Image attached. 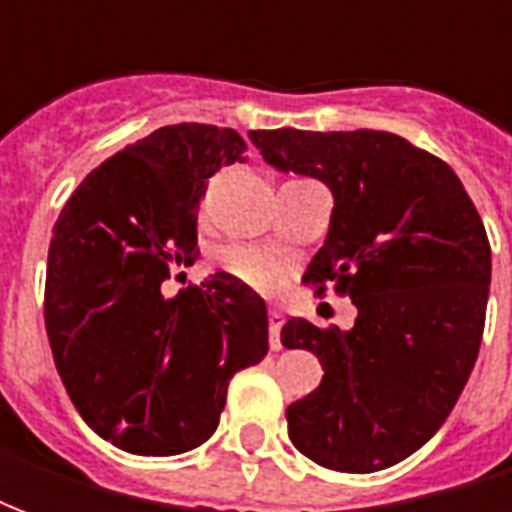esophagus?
Returning <instances> with one entry per match:
<instances>
[{"mask_svg":"<svg viewBox=\"0 0 512 512\" xmlns=\"http://www.w3.org/2000/svg\"><path fill=\"white\" fill-rule=\"evenodd\" d=\"M279 332H282V315H279L277 310H271L268 312V343H271V351H279V348H282Z\"/></svg>","mask_w":512,"mask_h":512,"instance_id":"esophagus-1","label":"esophagus"}]
</instances>
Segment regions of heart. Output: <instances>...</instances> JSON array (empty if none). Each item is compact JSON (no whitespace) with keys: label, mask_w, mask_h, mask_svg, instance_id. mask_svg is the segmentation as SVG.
Listing matches in <instances>:
<instances>
[{"label":"heart","mask_w":512,"mask_h":512,"mask_svg":"<svg viewBox=\"0 0 512 512\" xmlns=\"http://www.w3.org/2000/svg\"><path fill=\"white\" fill-rule=\"evenodd\" d=\"M222 266L233 274L246 288L268 293L279 285L282 263L277 257L260 252L255 246H230L222 252Z\"/></svg>","instance_id":"heart-1"}]
</instances>
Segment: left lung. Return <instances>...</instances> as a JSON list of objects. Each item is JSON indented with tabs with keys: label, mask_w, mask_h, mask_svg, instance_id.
Here are the masks:
<instances>
[{
	"label": "left lung",
	"mask_w": 512,
	"mask_h": 512,
	"mask_svg": "<svg viewBox=\"0 0 512 512\" xmlns=\"http://www.w3.org/2000/svg\"><path fill=\"white\" fill-rule=\"evenodd\" d=\"M277 172L321 180L334 208L304 279H337L351 329L282 326L321 386L288 406L296 450L334 472L395 466L450 417L485 326L491 246L480 213L441 158L386 131H249Z\"/></svg>",
	"instance_id": "1"
}]
</instances>
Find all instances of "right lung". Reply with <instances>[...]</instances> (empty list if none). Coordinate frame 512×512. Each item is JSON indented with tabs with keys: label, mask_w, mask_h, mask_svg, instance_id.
<instances>
[{
	"label": "right lung",
	"mask_w": 512,
	"mask_h": 512,
	"mask_svg": "<svg viewBox=\"0 0 512 512\" xmlns=\"http://www.w3.org/2000/svg\"><path fill=\"white\" fill-rule=\"evenodd\" d=\"M233 128L180 123L93 169L54 224L46 332L73 406L134 455L211 439L230 378L268 354L266 301L227 271L164 290L197 263L208 178L246 161ZM178 277H186L180 271Z\"/></svg>",
	"instance_id": "right-lung-1"
}]
</instances>
